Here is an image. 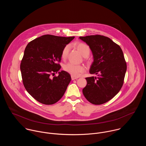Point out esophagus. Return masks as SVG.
I'll return each mask as SVG.
<instances>
[{
    "instance_id": "34e87169",
    "label": "esophagus",
    "mask_w": 146,
    "mask_h": 146,
    "mask_svg": "<svg viewBox=\"0 0 146 146\" xmlns=\"http://www.w3.org/2000/svg\"><path fill=\"white\" fill-rule=\"evenodd\" d=\"M78 78L77 77H75V76H71V79L73 80H75V79H77Z\"/></svg>"
}]
</instances>
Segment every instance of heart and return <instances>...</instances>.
Instances as JSON below:
<instances>
[{
    "label": "heart",
    "instance_id": "b5f03b06",
    "mask_svg": "<svg viewBox=\"0 0 146 146\" xmlns=\"http://www.w3.org/2000/svg\"><path fill=\"white\" fill-rule=\"evenodd\" d=\"M75 46L84 57L88 56V55L89 54L90 48L85 43L82 42H77L75 44ZM70 46L68 45L65 46L63 49L61 53V58L63 60L66 58ZM63 69L64 71L68 72L74 76H79L80 74L83 73L85 70V68L83 65H77L72 63H68L64 64L63 66Z\"/></svg>",
    "mask_w": 146,
    "mask_h": 146
}]
</instances>
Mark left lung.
I'll return each instance as SVG.
<instances>
[{"label":"left lung","instance_id":"8db88e82","mask_svg":"<svg viewBox=\"0 0 146 146\" xmlns=\"http://www.w3.org/2000/svg\"><path fill=\"white\" fill-rule=\"evenodd\" d=\"M90 47L94 61L89 72L98 77L86 78L83 89L85 98L91 104H104L113 98L124 83L126 63L120 46L108 37L100 35L80 36Z\"/></svg>","mask_w":146,"mask_h":146}]
</instances>
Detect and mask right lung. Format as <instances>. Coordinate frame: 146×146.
<instances>
[{
	"instance_id": "1",
	"label": "right lung",
	"mask_w": 146,
	"mask_h": 146,
	"mask_svg": "<svg viewBox=\"0 0 146 146\" xmlns=\"http://www.w3.org/2000/svg\"><path fill=\"white\" fill-rule=\"evenodd\" d=\"M75 36L62 37L44 35L27 45L20 64L23 85L37 101L53 104L62 97L71 82L70 75L64 71L58 72L61 66V53L64 47Z\"/></svg>"
}]
</instances>
